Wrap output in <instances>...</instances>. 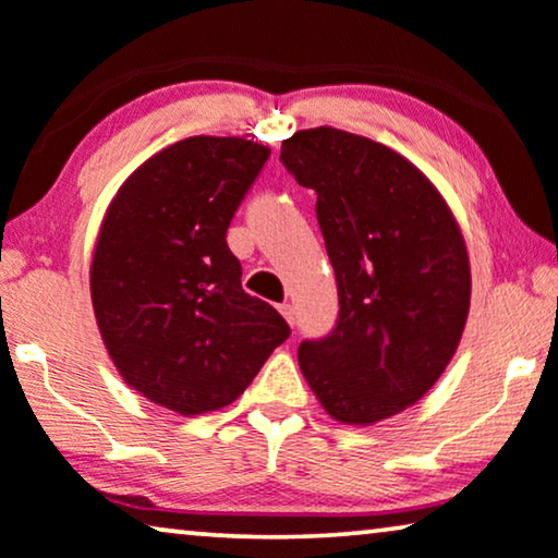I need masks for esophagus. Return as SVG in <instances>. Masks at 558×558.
<instances>
[{
	"instance_id": "1",
	"label": "esophagus",
	"mask_w": 558,
	"mask_h": 558,
	"mask_svg": "<svg viewBox=\"0 0 558 558\" xmlns=\"http://www.w3.org/2000/svg\"><path fill=\"white\" fill-rule=\"evenodd\" d=\"M278 308H280V313H282V318H286L288 324L293 326V324H295V308H293V305L282 303V305H278Z\"/></svg>"
}]
</instances>
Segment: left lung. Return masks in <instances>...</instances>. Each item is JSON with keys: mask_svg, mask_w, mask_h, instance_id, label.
Wrapping results in <instances>:
<instances>
[{"mask_svg": "<svg viewBox=\"0 0 558 558\" xmlns=\"http://www.w3.org/2000/svg\"><path fill=\"white\" fill-rule=\"evenodd\" d=\"M280 161L318 194L339 286V320L303 341L298 364L320 407L366 427L420 402L458 351L470 257L437 186L402 154L318 125L282 141Z\"/></svg>", "mask_w": 558, "mask_h": 558, "instance_id": "obj_1", "label": "left lung"}]
</instances>
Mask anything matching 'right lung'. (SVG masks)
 <instances>
[{"mask_svg":"<svg viewBox=\"0 0 558 558\" xmlns=\"http://www.w3.org/2000/svg\"><path fill=\"white\" fill-rule=\"evenodd\" d=\"M268 156L240 136L177 141L125 179L100 222V339L131 389L182 417L232 404L290 336L270 303L242 290L225 240Z\"/></svg>","mask_w":558,"mask_h":558,"instance_id":"1","label":"right lung"}]
</instances>
